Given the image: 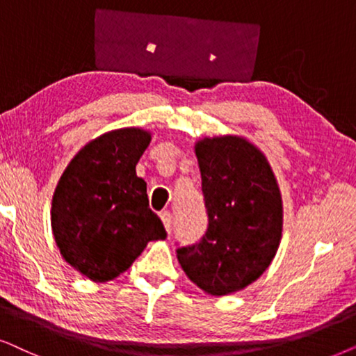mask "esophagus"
<instances>
[{
	"label": "esophagus",
	"instance_id": "1",
	"mask_svg": "<svg viewBox=\"0 0 356 356\" xmlns=\"http://www.w3.org/2000/svg\"><path fill=\"white\" fill-rule=\"evenodd\" d=\"M161 221H163V225H164V227H165V231H168V234L170 233V227H172V213L170 211H163L161 213Z\"/></svg>",
	"mask_w": 356,
	"mask_h": 356
}]
</instances>
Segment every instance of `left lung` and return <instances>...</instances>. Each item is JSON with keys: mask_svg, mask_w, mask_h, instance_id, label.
<instances>
[{"mask_svg": "<svg viewBox=\"0 0 356 356\" xmlns=\"http://www.w3.org/2000/svg\"><path fill=\"white\" fill-rule=\"evenodd\" d=\"M195 156L208 227L200 243L177 249V260L208 295H231L257 280L277 254L280 187L265 154L244 136H205Z\"/></svg>", "mask_w": 356, "mask_h": 356, "instance_id": "1", "label": "left lung"}]
</instances>
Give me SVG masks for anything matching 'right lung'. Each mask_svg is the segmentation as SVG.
<instances>
[{
    "mask_svg": "<svg viewBox=\"0 0 356 356\" xmlns=\"http://www.w3.org/2000/svg\"><path fill=\"white\" fill-rule=\"evenodd\" d=\"M149 143V131L136 127L107 131L76 153L56 184L50 211L56 248L89 280H113L149 241L168 236L136 175Z\"/></svg>",
    "mask_w": 356,
    "mask_h": 356,
    "instance_id": "1",
    "label": "right lung"
}]
</instances>
